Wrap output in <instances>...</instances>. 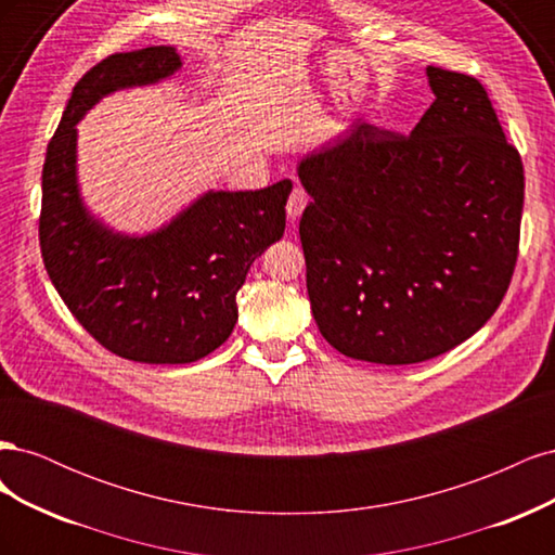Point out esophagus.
<instances>
[{
	"label": "esophagus",
	"mask_w": 555,
	"mask_h": 555,
	"mask_svg": "<svg viewBox=\"0 0 555 555\" xmlns=\"http://www.w3.org/2000/svg\"><path fill=\"white\" fill-rule=\"evenodd\" d=\"M306 206H308V194H306V190H304V188H294L292 194H289V201H287V217H289V222H296L298 217H300V212L306 210Z\"/></svg>",
	"instance_id": "34e87169"
}]
</instances>
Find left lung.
<instances>
[{"label":"left lung","mask_w":555,"mask_h":555,"mask_svg":"<svg viewBox=\"0 0 555 555\" xmlns=\"http://www.w3.org/2000/svg\"><path fill=\"white\" fill-rule=\"evenodd\" d=\"M435 102L410 137L354 122L306 155L300 217L314 322L359 361L422 363L475 335L518 257L524 164L483 86L426 69Z\"/></svg>","instance_id":"left-lung-1"}]
</instances>
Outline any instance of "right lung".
<instances>
[{
    "instance_id": "right-lung-1",
    "label": "right lung",
    "mask_w": 555,
    "mask_h": 555,
    "mask_svg": "<svg viewBox=\"0 0 555 555\" xmlns=\"http://www.w3.org/2000/svg\"><path fill=\"white\" fill-rule=\"evenodd\" d=\"M182 66L171 46L115 53L82 76L48 143L39 243L50 282L92 338L139 363H192L236 326L249 266L282 238L292 180L257 192H206L169 224L127 236L86 208L78 188V129L99 99L153 86Z\"/></svg>"
}]
</instances>
